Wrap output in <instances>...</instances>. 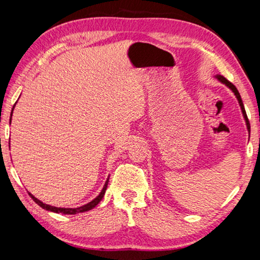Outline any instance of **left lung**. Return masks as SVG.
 Masks as SVG:
<instances>
[{
    "label": "left lung",
    "instance_id": "1",
    "mask_svg": "<svg viewBox=\"0 0 260 260\" xmlns=\"http://www.w3.org/2000/svg\"><path fill=\"white\" fill-rule=\"evenodd\" d=\"M217 78H218V80H219V81H221L222 83H225L226 86L230 87L231 89L233 90V93L235 94V96L237 98V100H239V103H240V105H241L242 112H243L244 119H245V122H246V127H248V131H249V133H250V122H249V119H248V116H246V112H245L244 105H243V102H242V99H241V95H240V93H239V90H237V88H236L234 85H233V83H232L231 81H228L226 78H223V77H221V76H217Z\"/></svg>",
    "mask_w": 260,
    "mask_h": 260
}]
</instances>
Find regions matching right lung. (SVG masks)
<instances>
[{"instance_id":"1","label":"right lung","mask_w":260,"mask_h":260,"mask_svg":"<svg viewBox=\"0 0 260 260\" xmlns=\"http://www.w3.org/2000/svg\"><path fill=\"white\" fill-rule=\"evenodd\" d=\"M11 116H12V112H11ZM11 120V119H10ZM108 183H109V179L105 181L104 187L102 189V191L100 192V195L96 197L95 200H93L90 202V203H88L83 206H80V208H76V209H65V208H56V206H51V205H48L42 203L41 201H39L38 199H35V197L32 195V193H29V196L32 197L33 201L37 203L38 205H40L42 209L48 210V211H51V212H55V213H64V214H77V213H81V212H86V211H89L93 208H95L96 205H98L101 201H102L105 190H107V187H108Z\"/></svg>"}]
</instances>
